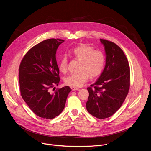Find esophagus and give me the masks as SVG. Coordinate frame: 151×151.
Here are the masks:
<instances>
[{
    "label": "esophagus",
    "mask_w": 151,
    "mask_h": 151,
    "mask_svg": "<svg viewBox=\"0 0 151 151\" xmlns=\"http://www.w3.org/2000/svg\"><path fill=\"white\" fill-rule=\"evenodd\" d=\"M71 89L72 91H77V90H79V89L78 88H74V87H71Z\"/></svg>",
    "instance_id": "1"
}]
</instances>
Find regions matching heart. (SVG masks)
<instances>
[{
  "label": "heart",
  "mask_w": 151,
  "mask_h": 151,
  "mask_svg": "<svg viewBox=\"0 0 151 151\" xmlns=\"http://www.w3.org/2000/svg\"><path fill=\"white\" fill-rule=\"evenodd\" d=\"M71 54L75 58L81 61V72L66 76L64 78L66 85L74 88L81 87L88 79L90 76L91 78H94L102 72L105 64V56L101 51L94 50V48L89 45L82 44L75 48ZM58 67L60 72H67L68 60L66 55H63L60 60Z\"/></svg>",
  "instance_id": "obj_1"
}]
</instances>
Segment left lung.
<instances>
[{
    "instance_id": "obj_1",
    "label": "left lung",
    "mask_w": 151,
    "mask_h": 151,
    "mask_svg": "<svg viewBox=\"0 0 151 151\" xmlns=\"http://www.w3.org/2000/svg\"><path fill=\"white\" fill-rule=\"evenodd\" d=\"M104 48V69L96 82L88 87L87 111L99 119L109 118L121 106L130 88V70L122 50L112 42L100 39Z\"/></svg>"
}]
</instances>
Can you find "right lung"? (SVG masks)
<instances>
[{"label":"right lung","instance_id":"obj_1","mask_svg":"<svg viewBox=\"0 0 151 151\" xmlns=\"http://www.w3.org/2000/svg\"><path fill=\"white\" fill-rule=\"evenodd\" d=\"M64 42L50 39L32 48L19 68L21 94L30 109L38 116L52 119L63 111L71 88L65 86L54 93L51 88L60 82L56 51Z\"/></svg>","mask_w":151,"mask_h":151}]
</instances>
